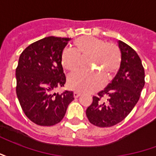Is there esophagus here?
<instances>
[{
    "label": "esophagus",
    "mask_w": 156,
    "mask_h": 156,
    "mask_svg": "<svg viewBox=\"0 0 156 156\" xmlns=\"http://www.w3.org/2000/svg\"><path fill=\"white\" fill-rule=\"evenodd\" d=\"M80 95H81V94H80V93H78V92H74V93H73V97H74L75 98H78Z\"/></svg>",
    "instance_id": "34e87169"
}]
</instances>
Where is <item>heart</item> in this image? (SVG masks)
Instances as JSON below:
<instances>
[{"instance_id": "b5f03b06", "label": "heart", "mask_w": 156, "mask_h": 156, "mask_svg": "<svg viewBox=\"0 0 156 156\" xmlns=\"http://www.w3.org/2000/svg\"><path fill=\"white\" fill-rule=\"evenodd\" d=\"M72 51H64L61 64L70 73L78 72L87 61L88 68L98 73H80L68 78L69 88L81 93H92L102 88L104 80L108 82L115 78L122 63V54L119 46L102 38L85 36L75 39Z\"/></svg>"}]
</instances>
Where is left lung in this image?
Masks as SVG:
<instances>
[{
    "label": "left lung",
    "mask_w": 156,
    "mask_h": 156,
    "mask_svg": "<svg viewBox=\"0 0 156 156\" xmlns=\"http://www.w3.org/2000/svg\"><path fill=\"white\" fill-rule=\"evenodd\" d=\"M122 54L119 71L106 88L93 97L86 115L98 127H111L124 119L139 101L144 86V70L137 52L119 41Z\"/></svg>",
    "instance_id": "1"
}]
</instances>
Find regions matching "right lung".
Wrapping results in <instances>:
<instances>
[{
    "label": "right lung",
    "mask_w": 156,
    "mask_h": 156,
    "mask_svg": "<svg viewBox=\"0 0 156 156\" xmlns=\"http://www.w3.org/2000/svg\"><path fill=\"white\" fill-rule=\"evenodd\" d=\"M69 40L48 37L29 45L20 55L16 91L24 114L36 124H58L74 99L72 91L54 93L66 83L61 58Z\"/></svg>",
    "instance_id": "obj_1"
}]
</instances>
